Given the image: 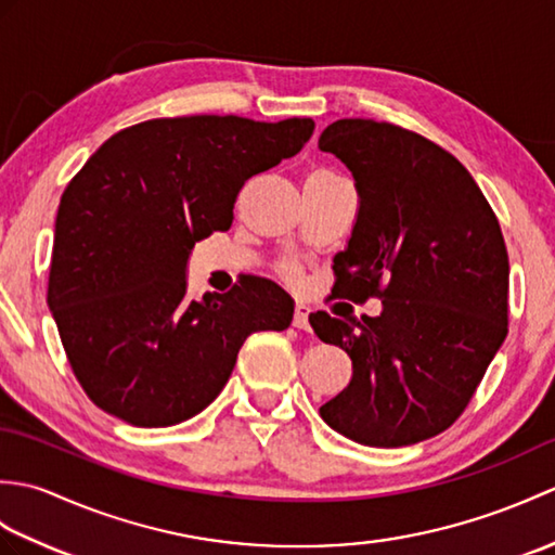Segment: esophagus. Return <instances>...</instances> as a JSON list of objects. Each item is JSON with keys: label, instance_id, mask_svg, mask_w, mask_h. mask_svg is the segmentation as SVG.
Instances as JSON below:
<instances>
[{"label": "esophagus", "instance_id": "esophagus-1", "mask_svg": "<svg viewBox=\"0 0 555 555\" xmlns=\"http://www.w3.org/2000/svg\"><path fill=\"white\" fill-rule=\"evenodd\" d=\"M293 326L302 328V332H308V328H310V308H308V305H302V302L296 305V314H293Z\"/></svg>", "mask_w": 555, "mask_h": 555}]
</instances>
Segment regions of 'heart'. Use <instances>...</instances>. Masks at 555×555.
I'll list each match as a JSON object with an SVG mask.
<instances>
[{"mask_svg":"<svg viewBox=\"0 0 555 555\" xmlns=\"http://www.w3.org/2000/svg\"><path fill=\"white\" fill-rule=\"evenodd\" d=\"M279 271H281V276H284L286 281H298V267L293 264V262H281Z\"/></svg>","mask_w":555,"mask_h":555,"instance_id":"b5f03b06","label":"heart"}]
</instances>
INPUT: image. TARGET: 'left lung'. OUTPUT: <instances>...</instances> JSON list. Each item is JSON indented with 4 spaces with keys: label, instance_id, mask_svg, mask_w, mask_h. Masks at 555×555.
<instances>
[{
    "label": "left lung",
    "instance_id": "left-lung-1",
    "mask_svg": "<svg viewBox=\"0 0 555 555\" xmlns=\"http://www.w3.org/2000/svg\"><path fill=\"white\" fill-rule=\"evenodd\" d=\"M320 150L352 171L358 221L334 257V296L379 298V317L310 314L344 348L352 379L320 408L374 448L410 446L463 415L508 334V250L469 171L431 140L386 121L338 119Z\"/></svg>",
    "mask_w": 555,
    "mask_h": 555
}]
</instances>
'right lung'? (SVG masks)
<instances>
[{"mask_svg":"<svg viewBox=\"0 0 555 555\" xmlns=\"http://www.w3.org/2000/svg\"><path fill=\"white\" fill-rule=\"evenodd\" d=\"M312 119H150L114 133L56 211L47 302L78 384L133 427L195 417L227 386L243 340L284 332L293 300L250 276L185 298L197 241L229 231L245 181L298 155Z\"/></svg>","mask_w":555,"mask_h":555,"instance_id":"obj_1","label":"right lung"}]
</instances>
